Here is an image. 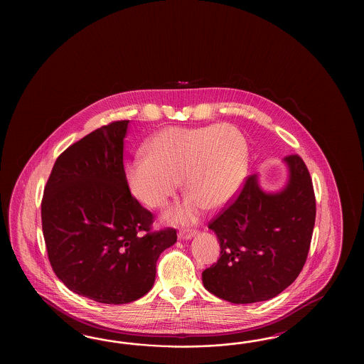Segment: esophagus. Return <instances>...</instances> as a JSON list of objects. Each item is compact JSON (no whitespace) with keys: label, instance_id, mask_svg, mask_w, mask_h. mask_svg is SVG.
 I'll list each match as a JSON object with an SVG mask.
<instances>
[{"label":"esophagus","instance_id":"34e87169","mask_svg":"<svg viewBox=\"0 0 364 364\" xmlns=\"http://www.w3.org/2000/svg\"><path fill=\"white\" fill-rule=\"evenodd\" d=\"M195 235H196V230H189V228H186V230H181V231L178 232V237L183 239V240H189Z\"/></svg>","mask_w":364,"mask_h":364}]
</instances>
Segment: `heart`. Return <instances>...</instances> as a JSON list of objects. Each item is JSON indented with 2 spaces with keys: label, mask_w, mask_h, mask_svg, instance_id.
Here are the masks:
<instances>
[{
  "label": "heart",
  "mask_w": 364,
  "mask_h": 364,
  "mask_svg": "<svg viewBox=\"0 0 364 364\" xmlns=\"http://www.w3.org/2000/svg\"><path fill=\"white\" fill-rule=\"evenodd\" d=\"M145 151L134 156L125 171L134 198L146 207L161 208L176 193L183 177L189 192L166 212L168 220H196L204 208L225 205L247 175V140L228 124L168 127L154 134Z\"/></svg>",
  "instance_id": "obj_1"
}]
</instances>
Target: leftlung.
<instances>
[{
  "mask_svg": "<svg viewBox=\"0 0 364 364\" xmlns=\"http://www.w3.org/2000/svg\"><path fill=\"white\" fill-rule=\"evenodd\" d=\"M286 187L264 192L257 176L245 178L239 195L210 220L220 242L218 263L203 272L215 296L235 304L275 298L291 286L307 260L316 216L309 169L299 154L284 157Z\"/></svg>",
  "mask_w": 364,
  "mask_h": 364,
  "instance_id": "1",
  "label": "left lung"
}]
</instances>
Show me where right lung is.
Wrapping results in <instances>:
<instances>
[{"instance_id": "1", "label": "right lung", "mask_w": 364, "mask_h": 364, "mask_svg": "<svg viewBox=\"0 0 364 364\" xmlns=\"http://www.w3.org/2000/svg\"><path fill=\"white\" fill-rule=\"evenodd\" d=\"M129 120L113 122L72 144L45 186L41 220L48 257L70 291L125 304L154 283L160 254L176 230L152 231L154 215L133 198L124 171Z\"/></svg>"}]
</instances>
